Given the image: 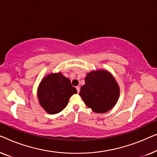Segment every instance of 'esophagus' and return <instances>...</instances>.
<instances>
[{"instance_id":"1","label":"esophagus","mask_w":157,"mask_h":157,"mask_svg":"<svg viewBox=\"0 0 157 157\" xmlns=\"http://www.w3.org/2000/svg\"><path fill=\"white\" fill-rule=\"evenodd\" d=\"M76 89H77V91H78V93H79V90H80V88H79V86H78V87H76Z\"/></svg>"}]
</instances>
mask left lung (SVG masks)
<instances>
[{
  "mask_svg": "<svg viewBox=\"0 0 157 157\" xmlns=\"http://www.w3.org/2000/svg\"><path fill=\"white\" fill-rule=\"evenodd\" d=\"M85 81L79 95L94 112L105 113L116 105L120 87L109 72L105 70L92 71L87 75Z\"/></svg>",
  "mask_w": 157,
  "mask_h": 157,
  "instance_id": "left-lung-1",
  "label": "left lung"
}]
</instances>
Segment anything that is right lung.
Masks as SVG:
<instances>
[{
  "mask_svg": "<svg viewBox=\"0 0 157 157\" xmlns=\"http://www.w3.org/2000/svg\"><path fill=\"white\" fill-rule=\"evenodd\" d=\"M77 90L68 78L60 72L50 74L43 79L39 86L37 95L40 105L48 113L57 114L61 112Z\"/></svg>",
  "mask_w": 157,
  "mask_h": 157,
  "instance_id": "add662e5",
  "label": "right lung"
}]
</instances>
